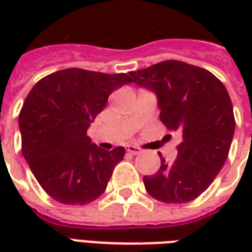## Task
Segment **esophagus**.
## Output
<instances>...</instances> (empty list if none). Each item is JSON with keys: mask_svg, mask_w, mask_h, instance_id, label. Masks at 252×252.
<instances>
[{"mask_svg": "<svg viewBox=\"0 0 252 252\" xmlns=\"http://www.w3.org/2000/svg\"><path fill=\"white\" fill-rule=\"evenodd\" d=\"M126 151L129 154H132V155H139V154H142V148L137 147V146H132V144H129V146H126Z\"/></svg>", "mask_w": 252, "mask_h": 252, "instance_id": "1", "label": "esophagus"}]
</instances>
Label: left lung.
<instances>
[{
	"label": "left lung",
	"instance_id": "8db88e82",
	"mask_svg": "<svg viewBox=\"0 0 252 252\" xmlns=\"http://www.w3.org/2000/svg\"><path fill=\"white\" fill-rule=\"evenodd\" d=\"M129 75L157 94L167 129L182 133L174 162L167 163L159 154L158 171L143 177L147 193L166 204L194 200L215 181L231 148L235 117L227 89L211 71L181 61H164Z\"/></svg>",
	"mask_w": 252,
	"mask_h": 252
}]
</instances>
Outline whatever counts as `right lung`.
Listing matches in <instances>:
<instances>
[{"label": "right lung", "mask_w": 252, "mask_h": 252, "mask_svg": "<svg viewBox=\"0 0 252 252\" xmlns=\"http://www.w3.org/2000/svg\"><path fill=\"white\" fill-rule=\"evenodd\" d=\"M128 74L64 68L41 78L19 115L21 151L47 194L66 205H85L106 189L126 148L105 151L86 135Z\"/></svg>", "instance_id": "1"}]
</instances>
